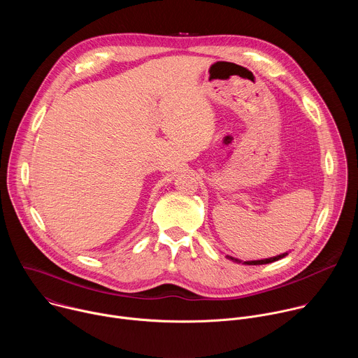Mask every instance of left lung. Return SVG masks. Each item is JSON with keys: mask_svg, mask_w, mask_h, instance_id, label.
Instances as JSON below:
<instances>
[{"mask_svg": "<svg viewBox=\"0 0 358 358\" xmlns=\"http://www.w3.org/2000/svg\"><path fill=\"white\" fill-rule=\"evenodd\" d=\"M287 255V252L286 253H282V255H278V257H273V258H269V259H261V261H246V262H243L245 265H265V264H272V262H275V261H279V259H282V258H285ZM228 259H231L232 262H236V264H241L242 261H239V259H235V258H232V257H227Z\"/></svg>", "mask_w": 358, "mask_h": 358, "instance_id": "obj_1", "label": "left lung"}]
</instances>
